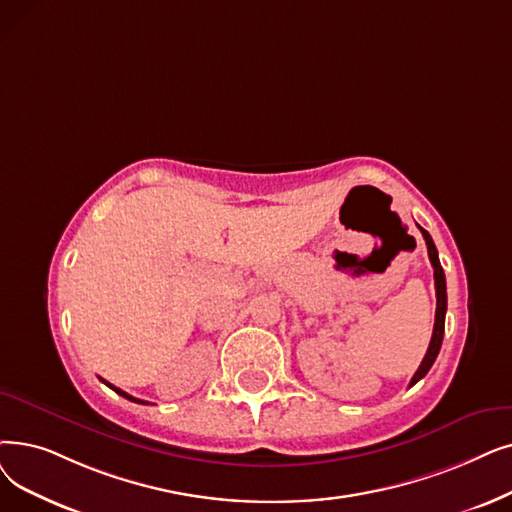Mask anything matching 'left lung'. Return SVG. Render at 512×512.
<instances>
[{
	"instance_id": "1",
	"label": "left lung",
	"mask_w": 512,
	"mask_h": 512,
	"mask_svg": "<svg viewBox=\"0 0 512 512\" xmlns=\"http://www.w3.org/2000/svg\"><path fill=\"white\" fill-rule=\"evenodd\" d=\"M418 230L422 232V238H425V242H427L429 259H431V265H433V276H435V295H437V309H435V326H433V337H431L429 349H427V353H425V360L420 362L418 370L414 372L412 381H410V387H412V385H416V383L422 379V376H425V374L431 370V366H433V362H435V358H437V353H439V349H441V341H443V328H446V309H448L446 274H443V268H441V263H439V255H437V249H435V242H433L431 234H429L425 228H420V226H418Z\"/></svg>"
}]
</instances>
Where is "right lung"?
Wrapping results in <instances>:
<instances>
[{
	"label": "right lung",
	"mask_w": 512,
	"mask_h": 512,
	"mask_svg": "<svg viewBox=\"0 0 512 512\" xmlns=\"http://www.w3.org/2000/svg\"><path fill=\"white\" fill-rule=\"evenodd\" d=\"M104 383H106V381H104ZM106 385H108V387H110V389H113V391H117V393H119V395H123V397H127V399H129V402H138V404H148V402H142V399H136V397H131V395H129V393H125V391H123V389H119V387H115V385H110V383H106Z\"/></svg>",
	"instance_id": "1"
}]
</instances>
